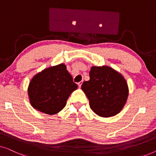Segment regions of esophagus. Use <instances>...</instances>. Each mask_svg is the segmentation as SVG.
<instances>
[{
	"mask_svg": "<svg viewBox=\"0 0 156 156\" xmlns=\"http://www.w3.org/2000/svg\"><path fill=\"white\" fill-rule=\"evenodd\" d=\"M82 81H81V82H80L78 83V86H79V87H81V86H82Z\"/></svg>",
	"mask_w": 156,
	"mask_h": 156,
	"instance_id": "esophagus-1",
	"label": "esophagus"
}]
</instances>
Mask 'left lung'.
<instances>
[{
	"label": "left lung",
	"mask_w": 156,
	"mask_h": 156,
	"mask_svg": "<svg viewBox=\"0 0 156 156\" xmlns=\"http://www.w3.org/2000/svg\"><path fill=\"white\" fill-rule=\"evenodd\" d=\"M90 80L83 82L82 89L89 101L90 108L98 115L108 117L122 109L128 96L125 78L111 67H92Z\"/></svg>",
	"instance_id": "obj_1"
}]
</instances>
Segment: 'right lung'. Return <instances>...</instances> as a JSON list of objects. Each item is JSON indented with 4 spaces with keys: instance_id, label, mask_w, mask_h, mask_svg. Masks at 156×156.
Listing matches in <instances>:
<instances>
[{
    "instance_id": "obj_1",
    "label": "right lung",
    "mask_w": 156,
    "mask_h": 156,
    "mask_svg": "<svg viewBox=\"0 0 156 156\" xmlns=\"http://www.w3.org/2000/svg\"><path fill=\"white\" fill-rule=\"evenodd\" d=\"M77 87L66 66L60 64L34 76L28 88L29 101L35 109L54 115L65 107L69 95Z\"/></svg>"
}]
</instances>
